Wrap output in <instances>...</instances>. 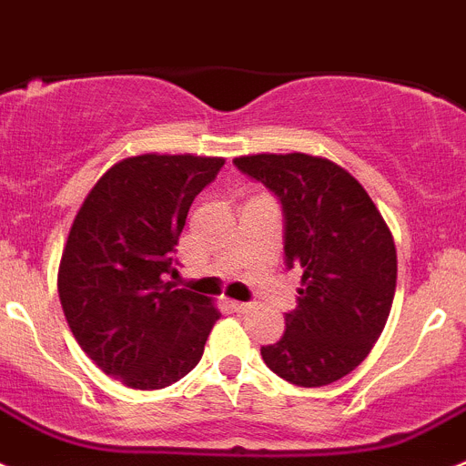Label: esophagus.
<instances>
[{
	"instance_id": "1",
	"label": "esophagus",
	"mask_w": 466,
	"mask_h": 466,
	"mask_svg": "<svg viewBox=\"0 0 466 466\" xmlns=\"http://www.w3.org/2000/svg\"><path fill=\"white\" fill-rule=\"evenodd\" d=\"M232 311H237V313H248V311H253L255 306L250 304V301H232Z\"/></svg>"
}]
</instances>
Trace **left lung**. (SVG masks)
<instances>
[{"instance_id": "8db88e82", "label": "left lung", "mask_w": 466, "mask_h": 466, "mask_svg": "<svg viewBox=\"0 0 466 466\" xmlns=\"http://www.w3.org/2000/svg\"><path fill=\"white\" fill-rule=\"evenodd\" d=\"M234 167L280 202L285 264L301 271L297 309L262 360L299 388L334 383L383 332L397 285L392 234L367 190L325 157L243 155Z\"/></svg>"}]
</instances>
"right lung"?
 <instances>
[{
    "label": "right lung",
    "mask_w": 466,
    "mask_h": 466,
    "mask_svg": "<svg viewBox=\"0 0 466 466\" xmlns=\"http://www.w3.org/2000/svg\"><path fill=\"white\" fill-rule=\"evenodd\" d=\"M223 157L137 155L113 165L78 208L57 292L78 346L134 390L176 383L202 360L216 306L174 290V248L195 197Z\"/></svg>",
    "instance_id": "1"
}]
</instances>
